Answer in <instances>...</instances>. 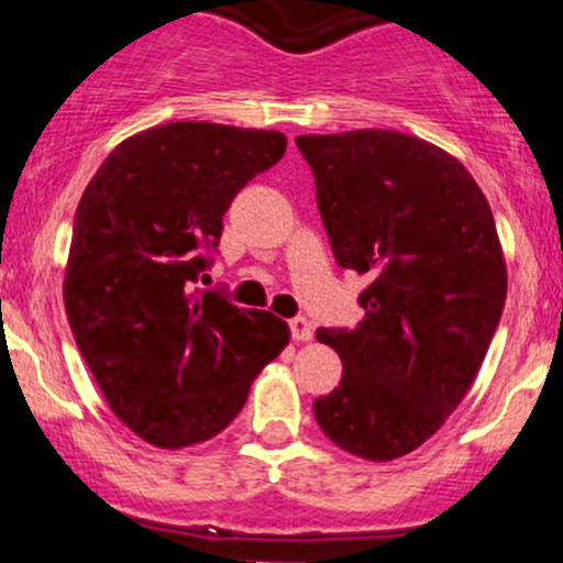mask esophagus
Returning <instances> with one entry per match:
<instances>
[{
  "label": "esophagus",
  "mask_w": 563,
  "mask_h": 563,
  "mask_svg": "<svg viewBox=\"0 0 563 563\" xmlns=\"http://www.w3.org/2000/svg\"><path fill=\"white\" fill-rule=\"evenodd\" d=\"M290 332H292V341L305 343V341H312V324L307 321L305 316H298L290 321Z\"/></svg>",
  "instance_id": "34e87169"
}]
</instances>
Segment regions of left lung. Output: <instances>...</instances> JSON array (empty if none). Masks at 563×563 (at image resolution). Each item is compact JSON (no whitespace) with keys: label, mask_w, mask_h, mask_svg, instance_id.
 Listing matches in <instances>:
<instances>
[{"label":"left lung","mask_w":563,"mask_h":563,"mask_svg":"<svg viewBox=\"0 0 563 563\" xmlns=\"http://www.w3.org/2000/svg\"><path fill=\"white\" fill-rule=\"evenodd\" d=\"M296 146L338 265L369 276L361 324L316 332L343 375L312 411L338 449L397 460L460 406L499 327L507 267L494 213L467 168L415 134H301Z\"/></svg>","instance_id":"8db88e82"}]
</instances>
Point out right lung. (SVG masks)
Returning a JSON list of instances; mask_svg holds the SVG:
<instances>
[{"label": "right lung", "instance_id": "add662e5", "mask_svg": "<svg viewBox=\"0 0 563 563\" xmlns=\"http://www.w3.org/2000/svg\"><path fill=\"white\" fill-rule=\"evenodd\" d=\"M267 129L177 121L112 148L73 225L64 307L114 417L157 449L220 434L290 330L197 290L228 206L282 161Z\"/></svg>", "mask_w": 563, "mask_h": 563}]
</instances>
